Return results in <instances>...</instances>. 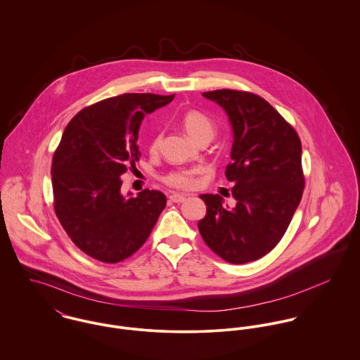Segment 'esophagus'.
Instances as JSON below:
<instances>
[{"instance_id": "1", "label": "esophagus", "mask_w": 360, "mask_h": 360, "mask_svg": "<svg viewBox=\"0 0 360 360\" xmlns=\"http://www.w3.org/2000/svg\"><path fill=\"white\" fill-rule=\"evenodd\" d=\"M187 197H188V195H186V194H172V195L169 197V200H170L172 202L180 204V202H184V201L187 200Z\"/></svg>"}]
</instances>
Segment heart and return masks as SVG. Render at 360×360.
I'll list each match as a JSON object with an SVG mask.
<instances>
[{"instance_id": "1", "label": "heart", "mask_w": 360, "mask_h": 360, "mask_svg": "<svg viewBox=\"0 0 360 360\" xmlns=\"http://www.w3.org/2000/svg\"><path fill=\"white\" fill-rule=\"evenodd\" d=\"M180 123L184 131L195 143L201 140H210L216 130L212 119L202 110H198V109L186 110L180 117ZM159 146H160V134L155 133L150 141V151L156 153L159 150ZM195 174H197V169H177L167 173L162 180L166 186L172 188L190 190L195 186Z\"/></svg>"}]
</instances>
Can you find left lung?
Returning a JSON list of instances; mask_svg holds the SVG:
<instances>
[{"label": "left lung", "mask_w": 360, "mask_h": 360, "mask_svg": "<svg viewBox=\"0 0 360 360\" xmlns=\"http://www.w3.org/2000/svg\"><path fill=\"white\" fill-rule=\"evenodd\" d=\"M229 115L234 141L226 177L234 183V207L202 194L206 216L198 221L206 245L229 263L254 262L283 238L301 202L305 177L302 144L295 129L254 93L214 90L202 94Z\"/></svg>", "instance_id": "left-lung-1"}]
</instances>
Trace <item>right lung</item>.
I'll return each instance as SVG.
<instances>
[{"mask_svg":"<svg viewBox=\"0 0 360 360\" xmlns=\"http://www.w3.org/2000/svg\"><path fill=\"white\" fill-rule=\"evenodd\" d=\"M174 98L126 93L82 109L66 126L52 156L53 210L73 244L103 263L137 252L150 237L166 197L120 193V176L136 166L143 117Z\"/></svg>","mask_w":360,"mask_h":360,"instance_id":"1","label":"right lung"}]
</instances>
